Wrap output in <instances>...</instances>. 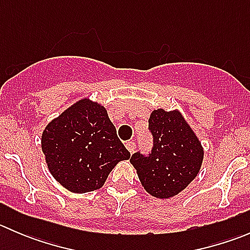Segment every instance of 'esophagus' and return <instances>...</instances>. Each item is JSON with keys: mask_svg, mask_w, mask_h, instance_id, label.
Segmentation results:
<instances>
[{"mask_svg": "<svg viewBox=\"0 0 250 250\" xmlns=\"http://www.w3.org/2000/svg\"><path fill=\"white\" fill-rule=\"evenodd\" d=\"M125 147H127V150L129 151L130 153H133L135 151V144L134 141H125Z\"/></svg>", "mask_w": 250, "mask_h": 250, "instance_id": "obj_1", "label": "esophagus"}]
</instances>
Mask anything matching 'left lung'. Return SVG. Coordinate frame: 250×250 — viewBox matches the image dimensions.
<instances>
[{
	"label": "left lung",
	"mask_w": 250,
	"mask_h": 250,
	"mask_svg": "<svg viewBox=\"0 0 250 250\" xmlns=\"http://www.w3.org/2000/svg\"><path fill=\"white\" fill-rule=\"evenodd\" d=\"M153 148L147 157L134 153L130 163L146 192L168 200L185 190L202 167L204 148L178 109L153 110L150 118Z\"/></svg>",
	"instance_id": "1"
}]
</instances>
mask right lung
Returning a JSON list of instances; mask_svg holds the SVG:
<instances>
[{
  "instance_id": "add662e5",
  "label": "right lung",
  "mask_w": 250,
  "mask_h": 250,
  "mask_svg": "<svg viewBox=\"0 0 250 250\" xmlns=\"http://www.w3.org/2000/svg\"><path fill=\"white\" fill-rule=\"evenodd\" d=\"M41 147L53 178L74 193L100 188L116 165L130 157L106 109L89 98L78 100L48 123Z\"/></svg>"
}]
</instances>
